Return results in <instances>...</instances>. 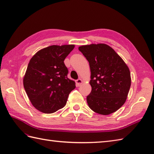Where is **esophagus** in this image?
Instances as JSON below:
<instances>
[{"mask_svg":"<svg viewBox=\"0 0 154 154\" xmlns=\"http://www.w3.org/2000/svg\"><path fill=\"white\" fill-rule=\"evenodd\" d=\"M75 83H76V85L77 87H80L81 85V84L83 83V81L81 79H78L77 80H76V81H75Z\"/></svg>","mask_w":154,"mask_h":154,"instance_id":"obj_1","label":"esophagus"}]
</instances>
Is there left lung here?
<instances>
[{
    "label": "left lung",
    "instance_id": "8db88e82",
    "mask_svg": "<svg viewBox=\"0 0 154 154\" xmlns=\"http://www.w3.org/2000/svg\"><path fill=\"white\" fill-rule=\"evenodd\" d=\"M79 50L86 57L91 69V93L87 97L90 109L108 115L116 112L126 102L131 77L125 62L109 45H85Z\"/></svg>",
    "mask_w": 154,
    "mask_h": 154
}]
</instances>
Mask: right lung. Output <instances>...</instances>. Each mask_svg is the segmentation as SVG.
Here are the masks:
<instances>
[{
    "label": "right lung",
    "instance_id": "right-lung-1",
    "mask_svg": "<svg viewBox=\"0 0 154 154\" xmlns=\"http://www.w3.org/2000/svg\"><path fill=\"white\" fill-rule=\"evenodd\" d=\"M74 45H50L38 51L28 65L23 79L31 103L40 112L50 114L66 104L75 83L68 79L65 57Z\"/></svg>",
    "mask_w": 154,
    "mask_h": 154
}]
</instances>
